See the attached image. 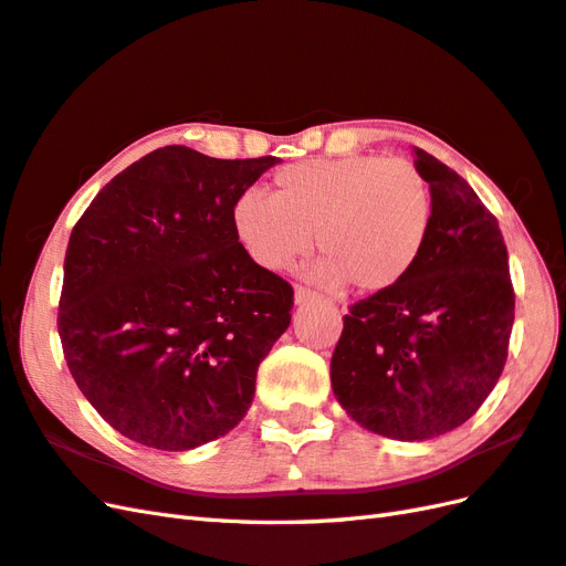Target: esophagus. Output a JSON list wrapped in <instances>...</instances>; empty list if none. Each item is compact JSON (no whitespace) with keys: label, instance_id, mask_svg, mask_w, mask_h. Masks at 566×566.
Here are the masks:
<instances>
[{"label":"esophagus","instance_id":"34e87169","mask_svg":"<svg viewBox=\"0 0 566 566\" xmlns=\"http://www.w3.org/2000/svg\"><path fill=\"white\" fill-rule=\"evenodd\" d=\"M315 298H317V294H315V292H311V289H306V286H296V289H294V301H296V306H303V303L315 301Z\"/></svg>","mask_w":566,"mask_h":566}]
</instances>
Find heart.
<instances>
[{"mask_svg": "<svg viewBox=\"0 0 566 566\" xmlns=\"http://www.w3.org/2000/svg\"><path fill=\"white\" fill-rule=\"evenodd\" d=\"M231 220L258 265L289 270L311 251L315 234L325 253L311 268L317 284L385 292L407 280L426 251L432 193L407 159H306L274 177L272 198L243 193Z\"/></svg>", "mask_w": 566, "mask_h": 566, "instance_id": "heart-1", "label": "heart"}]
</instances>
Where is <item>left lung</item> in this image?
Listing matches in <instances>:
<instances>
[{
    "label": "left lung",
    "mask_w": 566,
    "mask_h": 566,
    "mask_svg": "<svg viewBox=\"0 0 566 566\" xmlns=\"http://www.w3.org/2000/svg\"><path fill=\"white\" fill-rule=\"evenodd\" d=\"M432 231L407 280L354 303L329 364L342 409L382 438L423 442L467 423L497 385L514 325L510 258L473 188L413 148Z\"/></svg>",
    "instance_id": "8db88e82"
}]
</instances>
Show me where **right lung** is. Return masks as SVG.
Wrapping results in <instances>:
<instances>
[{
	"instance_id": "1",
	"label": "right lung",
	"mask_w": 566,
	"mask_h": 566,
	"mask_svg": "<svg viewBox=\"0 0 566 566\" xmlns=\"http://www.w3.org/2000/svg\"><path fill=\"white\" fill-rule=\"evenodd\" d=\"M277 163L167 145L117 174L71 231L56 317L64 358L124 438L184 452L249 411L294 289L243 249L231 212Z\"/></svg>"
}]
</instances>
